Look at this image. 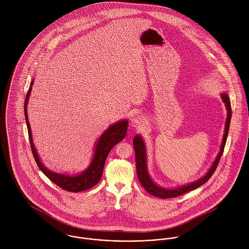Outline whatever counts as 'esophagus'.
<instances>
[{
  "label": "esophagus",
  "instance_id": "1",
  "mask_svg": "<svg viewBox=\"0 0 249 249\" xmlns=\"http://www.w3.org/2000/svg\"><path fill=\"white\" fill-rule=\"evenodd\" d=\"M145 124V120L144 118L140 116V115H137L136 117H134L132 120H131V126L133 127H136V128H140L144 125Z\"/></svg>",
  "mask_w": 249,
  "mask_h": 249
}]
</instances>
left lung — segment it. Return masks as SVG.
I'll list each match as a JSON object with an SVG mask.
<instances>
[{
    "label": "left lung",
    "instance_id": "8db88e82",
    "mask_svg": "<svg viewBox=\"0 0 249 249\" xmlns=\"http://www.w3.org/2000/svg\"><path fill=\"white\" fill-rule=\"evenodd\" d=\"M222 102L224 103L226 109H227V118H226V123H225V128H224V134H223V139L221 142V146H220V150L216 156V158L214 159L210 170L208 171V173L203 177V178L189 183L187 185H183L175 189H165L162 188L160 186H158L157 184H155L152 179L148 175V171H147V167H146V151H145V145L142 140V137L140 135H136L134 137L133 140V146H134V150H135V159H136V170H137V176L138 179L140 181V183L142 184V187L144 188V190L149 194L152 195L154 196L166 199V198H171V197H177L185 193H188L190 191L196 190V188L200 187L201 185H203L204 183H206L210 178L212 177L217 165L219 162V159L223 153V149L225 146V142L227 139V135H228V131H229V125H230V121H231V115H232V111H231V105H230V100L227 96V94L222 93L220 95Z\"/></svg>",
    "mask_w": 249,
    "mask_h": 249
}]
</instances>
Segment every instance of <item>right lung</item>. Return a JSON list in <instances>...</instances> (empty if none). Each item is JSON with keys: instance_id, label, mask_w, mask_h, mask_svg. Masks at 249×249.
Listing matches in <instances>:
<instances>
[{"instance_id": "1", "label": "right lung", "mask_w": 249, "mask_h": 249, "mask_svg": "<svg viewBox=\"0 0 249 249\" xmlns=\"http://www.w3.org/2000/svg\"><path fill=\"white\" fill-rule=\"evenodd\" d=\"M33 84H34V80L31 82L29 91L25 99L24 111H25V118H26L27 126H28V131H29L30 143H31L32 151L38 168L47 178L65 191L76 193V192L86 191L94 187L96 184L99 183V181L102 178L108 153L110 152V150L113 148L115 144L121 142L125 137L126 131H127V124H128L127 120H122L111 124L101 135L96 144V148H95V152H94V156L91 161V164L81 174H78L75 176H68L64 174H57V173L52 172L51 170L47 169L41 162L33 141L32 129H31V125L28 118V109H27L30 95L33 89Z\"/></svg>"}]
</instances>
